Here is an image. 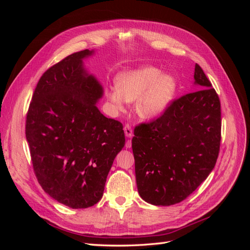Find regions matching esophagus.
Segmentation results:
<instances>
[{
  "instance_id": "obj_1",
  "label": "esophagus",
  "mask_w": 250,
  "mask_h": 250,
  "mask_svg": "<svg viewBox=\"0 0 250 250\" xmlns=\"http://www.w3.org/2000/svg\"><path fill=\"white\" fill-rule=\"evenodd\" d=\"M124 132H125V135L127 138H132V129H131V127L129 126V125H125L124 126Z\"/></svg>"
}]
</instances>
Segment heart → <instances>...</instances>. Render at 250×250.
I'll use <instances>...</instances> for the list:
<instances>
[{"mask_svg":"<svg viewBox=\"0 0 250 250\" xmlns=\"http://www.w3.org/2000/svg\"><path fill=\"white\" fill-rule=\"evenodd\" d=\"M177 81L170 74H163L153 65L120 74L117 87L106 93L108 100L122 110L126 101H135V110L143 119L156 118L166 110L176 94Z\"/></svg>","mask_w":250,"mask_h":250,"instance_id":"heart-1","label":"heart"}]
</instances>
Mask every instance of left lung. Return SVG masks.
<instances>
[{
  "label": "left lung",
  "mask_w": 250,
  "mask_h": 250,
  "mask_svg": "<svg viewBox=\"0 0 250 250\" xmlns=\"http://www.w3.org/2000/svg\"><path fill=\"white\" fill-rule=\"evenodd\" d=\"M198 90L171 102L163 115L134 128L132 151L142 199L153 206L185 200L214 169L221 141V106L196 63Z\"/></svg>",
  "instance_id": "8db88e82"
}]
</instances>
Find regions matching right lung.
<instances>
[{
    "mask_svg": "<svg viewBox=\"0 0 250 250\" xmlns=\"http://www.w3.org/2000/svg\"><path fill=\"white\" fill-rule=\"evenodd\" d=\"M94 50L73 53L42 74L26 119L35 176L53 199L72 208L99 201L113 160L125 145L123 125L96 106L103 87L83 66Z\"/></svg>",
    "mask_w": 250,
    "mask_h": 250,
    "instance_id": "1",
    "label": "right lung"
}]
</instances>
